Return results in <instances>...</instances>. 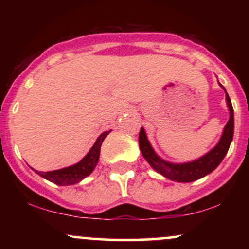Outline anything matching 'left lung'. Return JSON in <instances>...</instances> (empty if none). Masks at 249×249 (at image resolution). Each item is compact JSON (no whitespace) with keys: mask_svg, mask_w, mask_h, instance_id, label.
<instances>
[{"mask_svg":"<svg viewBox=\"0 0 249 249\" xmlns=\"http://www.w3.org/2000/svg\"><path fill=\"white\" fill-rule=\"evenodd\" d=\"M220 87L225 90V88L221 84H220ZM226 101H227V107L228 110H230V119H228L227 124L224 128L221 138H220L216 146L213 147L210 152L193 161L184 162V164H173V162H168L161 159L153 151L146 137V133H145L144 128L142 127L141 132H139V147H141L144 158L152 166L153 170L160 173L165 178L178 182L194 181V180H198L213 172L219 166L222 159L225 158L231 142H232L234 134V111L232 102H231V98L227 95V92H226Z\"/></svg>","mask_w":249,"mask_h":249,"instance_id":"1","label":"left lung"}]
</instances>
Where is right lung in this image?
<instances>
[{
	"label": "right lung",
	"instance_id": "add662e5",
	"mask_svg": "<svg viewBox=\"0 0 249 249\" xmlns=\"http://www.w3.org/2000/svg\"><path fill=\"white\" fill-rule=\"evenodd\" d=\"M110 131H105L101 136L97 138V141L93 146L91 147V150L89 151V153L81 161L77 162V164L72 165V166L61 168V170L56 171H50V172H35L39 176L43 177L44 179L49 180L51 182H55L56 185L59 186H67V185H73L83 180L85 177H88L89 174H91L93 170H95L97 162L99 159V153H101V146L102 142H104L105 137L107 136Z\"/></svg>",
	"mask_w": 249,
	"mask_h": 249
}]
</instances>
